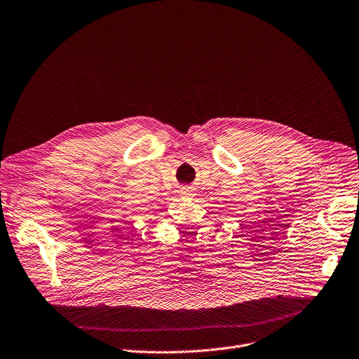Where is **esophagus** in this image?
<instances>
[{
	"label": "esophagus",
	"mask_w": 359,
	"mask_h": 359,
	"mask_svg": "<svg viewBox=\"0 0 359 359\" xmlns=\"http://www.w3.org/2000/svg\"><path fill=\"white\" fill-rule=\"evenodd\" d=\"M180 196L182 197H193L194 196V193H193V187H190V186H182L180 187Z\"/></svg>",
	"instance_id": "esophagus-1"
}]
</instances>
